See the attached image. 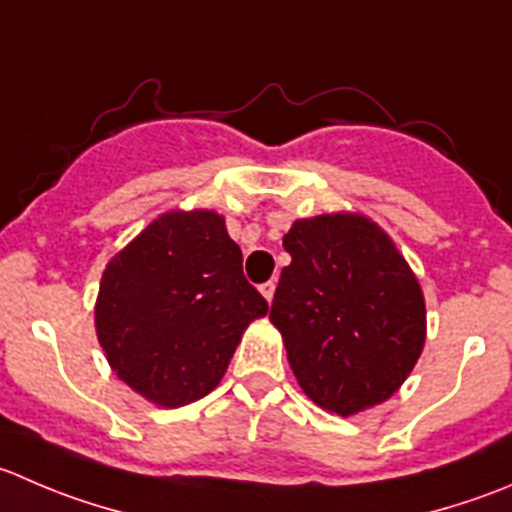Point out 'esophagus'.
Instances as JSON below:
<instances>
[{
    "instance_id": "34e87169",
    "label": "esophagus",
    "mask_w": 512,
    "mask_h": 512,
    "mask_svg": "<svg viewBox=\"0 0 512 512\" xmlns=\"http://www.w3.org/2000/svg\"><path fill=\"white\" fill-rule=\"evenodd\" d=\"M260 292L267 302H272V297H275V282L270 280V282H265V285H260Z\"/></svg>"
}]
</instances>
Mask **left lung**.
Listing matches in <instances>:
<instances>
[{
  "label": "left lung",
  "mask_w": 512,
  "mask_h": 512,
  "mask_svg": "<svg viewBox=\"0 0 512 512\" xmlns=\"http://www.w3.org/2000/svg\"><path fill=\"white\" fill-rule=\"evenodd\" d=\"M270 320L307 398L355 415L398 393L425 345V297L385 230L337 212L297 220L282 237Z\"/></svg>",
  "instance_id": "left-lung-1"
}]
</instances>
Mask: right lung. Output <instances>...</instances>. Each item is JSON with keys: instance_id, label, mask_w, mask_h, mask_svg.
<instances>
[{"instance_id": "1", "label": "right lung", "mask_w": 512, "mask_h": 512, "mask_svg": "<svg viewBox=\"0 0 512 512\" xmlns=\"http://www.w3.org/2000/svg\"><path fill=\"white\" fill-rule=\"evenodd\" d=\"M267 302L212 210L165 212L109 260L94 325L109 367L160 408L220 385L245 327Z\"/></svg>"}]
</instances>
